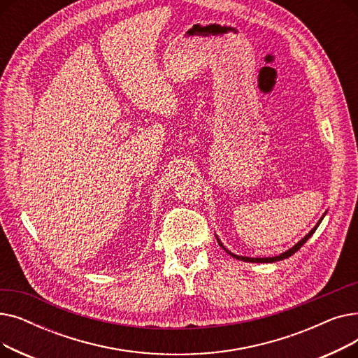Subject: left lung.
<instances>
[{
	"label": "left lung",
	"mask_w": 358,
	"mask_h": 358,
	"mask_svg": "<svg viewBox=\"0 0 358 358\" xmlns=\"http://www.w3.org/2000/svg\"><path fill=\"white\" fill-rule=\"evenodd\" d=\"M325 215H327V212L324 213V216L321 217V219H319V222L315 224V227H313V229L305 236V238H302V239H300L297 243H294V245L290 248V250H287V251H285V252H281L280 255H275V257H264V258H252V257H242V255H236V254H234V252H231L228 248H224L223 247V243L220 242V239L216 236V239H217V242H219V245L224 250V252H228L231 257H234V258H236V259H239V261H245V262H275V261H280V259H285V258H289V257H292L296 251H299L300 248H302V245H303V243L315 234V231L317 229V227H319V224H321V222H322V219L325 217Z\"/></svg>",
	"instance_id": "1"
}]
</instances>
